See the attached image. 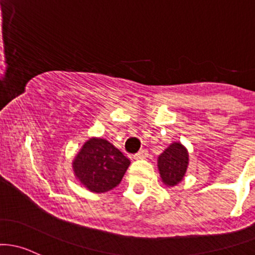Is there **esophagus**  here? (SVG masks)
I'll list each match as a JSON object with an SVG mask.
<instances>
[{
    "label": "esophagus",
    "instance_id": "obj_1",
    "mask_svg": "<svg viewBox=\"0 0 255 255\" xmlns=\"http://www.w3.org/2000/svg\"><path fill=\"white\" fill-rule=\"evenodd\" d=\"M147 156H149V152H147V150L142 149V150L139 151L138 153H135V155H134V158H135V159H144V158H146Z\"/></svg>",
    "mask_w": 255,
    "mask_h": 255
}]
</instances>
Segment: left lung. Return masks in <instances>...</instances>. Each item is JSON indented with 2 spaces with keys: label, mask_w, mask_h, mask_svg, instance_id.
<instances>
[{
  "label": "left lung",
  "mask_w": 255,
  "mask_h": 255,
  "mask_svg": "<svg viewBox=\"0 0 255 255\" xmlns=\"http://www.w3.org/2000/svg\"><path fill=\"white\" fill-rule=\"evenodd\" d=\"M189 152L180 141H174L157 158V168L162 183L166 186L178 185L186 174Z\"/></svg>",
  "instance_id": "8db88e82"
}]
</instances>
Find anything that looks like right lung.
Listing matches in <instances>:
<instances>
[{"label":"right lung","mask_w":255,"mask_h":255,"mask_svg":"<svg viewBox=\"0 0 255 255\" xmlns=\"http://www.w3.org/2000/svg\"><path fill=\"white\" fill-rule=\"evenodd\" d=\"M130 161L103 138L88 139L72 161L75 178L91 192L103 194L121 183Z\"/></svg>","instance_id":"add662e5"}]
</instances>
